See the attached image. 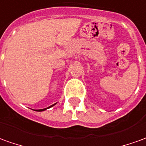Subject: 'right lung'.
Returning a JSON list of instances; mask_svg holds the SVG:
<instances>
[{
    "mask_svg": "<svg viewBox=\"0 0 146 146\" xmlns=\"http://www.w3.org/2000/svg\"><path fill=\"white\" fill-rule=\"evenodd\" d=\"M54 105H56V104H54ZM54 105H52V106H49V107H48V108H50V107H52V106H54ZM46 110V108H45V109L37 110V111H43V110Z\"/></svg>",
    "mask_w": 146,
    "mask_h": 146,
    "instance_id": "right-lung-1",
    "label": "right lung"
}]
</instances>
